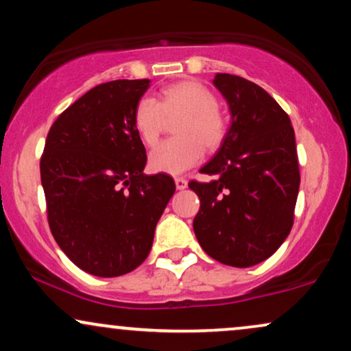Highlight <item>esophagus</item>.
<instances>
[{
	"instance_id": "34e87169",
	"label": "esophagus",
	"mask_w": 351,
	"mask_h": 351,
	"mask_svg": "<svg viewBox=\"0 0 351 351\" xmlns=\"http://www.w3.org/2000/svg\"><path fill=\"white\" fill-rule=\"evenodd\" d=\"M175 184H176V189H184L188 186V181L184 178H175Z\"/></svg>"
}]
</instances>
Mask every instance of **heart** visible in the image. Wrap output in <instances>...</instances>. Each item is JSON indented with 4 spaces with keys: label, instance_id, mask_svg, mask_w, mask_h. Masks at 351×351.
Masks as SVG:
<instances>
[{
    "label": "heart",
    "instance_id": "b5f03b06",
    "mask_svg": "<svg viewBox=\"0 0 351 351\" xmlns=\"http://www.w3.org/2000/svg\"><path fill=\"white\" fill-rule=\"evenodd\" d=\"M217 98L208 86L194 80L163 88L160 101L142 96L134 108V129L145 145H154L162 132L165 117H178L176 138L158 143L150 152L149 167L155 173L180 175L202 158L208 150L222 145L227 135V119L217 108Z\"/></svg>",
    "mask_w": 351,
    "mask_h": 351
}]
</instances>
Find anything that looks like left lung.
Segmentation results:
<instances>
[{"mask_svg":"<svg viewBox=\"0 0 351 351\" xmlns=\"http://www.w3.org/2000/svg\"><path fill=\"white\" fill-rule=\"evenodd\" d=\"M232 124L201 168L209 183L189 181L201 208L193 222L202 250L223 265L248 268L271 256L289 235L299 193V163L289 116L258 84L217 73Z\"/></svg>","mask_w":351,"mask_h":351,"instance_id":"obj_1","label":"left lung"}]
</instances>
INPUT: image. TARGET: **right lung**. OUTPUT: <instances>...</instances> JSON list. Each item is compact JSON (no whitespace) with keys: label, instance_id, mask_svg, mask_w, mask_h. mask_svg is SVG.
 I'll return each instance as SVG.
<instances>
[{"label":"right lung","instance_id":"add662e5","mask_svg":"<svg viewBox=\"0 0 351 351\" xmlns=\"http://www.w3.org/2000/svg\"><path fill=\"white\" fill-rule=\"evenodd\" d=\"M150 80L101 83L63 111L47 134L40 181L55 242L83 271L114 278L149 256L175 193L171 176L143 175L134 108Z\"/></svg>","mask_w":351,"mask_h":351}]
</instances>
